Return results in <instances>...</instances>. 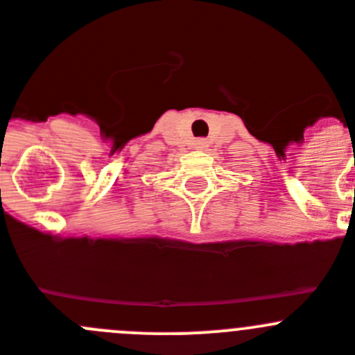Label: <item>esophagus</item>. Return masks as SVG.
Instances as JSON below:
<instances>
[{
  "label": "esophagus",
  "mask_w": 355,
  "mask_h": 355,
  "mask_svg": "<svg viewBox=\"0 0 355 355\" xmlns=\"http://www.w3.org/2000/svg\"><path fill=\"white\" fill-rule=\"evenodd\" d=\"M204 146H206V141H204V139H199V141H197V148H204Z\"/></svg>",
  "instance_id": "esophagus-1"
}]
</instances>
